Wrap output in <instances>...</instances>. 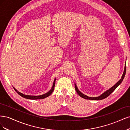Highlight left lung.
<instances>
[{"label":"left lung","instance_id":"1","mask_svg":"<svg viewBox=\"0 0 130 130\" xmlns=\"http://www.w3.org/2000/svg\"><path fill=\"white\" fill-rule=\"evenodd\" d=\"M126 65L125 66V69H124V73H123V76H122L121 79L117 82V83L114 85L112 87H111L110 89H109L108 90H106V91L105 92H104L103 94H101V95L99 96L98 97H95V98H92V97H89V96H88L87 95H84V94H82L81 92H80L79 90H78V89H77V87H76V84H75V90L77 92V93L78 94V95L80 96L81 97L84 98V99H89V100H102V99H105L106 98H107V96H108L110 94H111L114 90H115L117 88L118 86L121 82L122 81H123V79L124 78V77L125 76V74H126Z\"/></svg>","mask_w":130,"mask_h":130}]
</instances>
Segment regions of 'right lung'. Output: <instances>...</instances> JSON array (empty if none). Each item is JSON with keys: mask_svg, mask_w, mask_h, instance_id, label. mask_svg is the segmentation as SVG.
Listing matches in <instances>:
<instances>
[{"mask_svg": "<svg viewBox=\"0 0 130 130\" xmlns=\"http://www.w3.org/2000/svg\"><path fill=\"white\" fill-rule=\"evenodd\" d=\"M55 80L56 79L54 80V83H53V87L52 88V89H51L50 90V91H49L48 93H46L44 94H43V95H39V96H32V95H25V94H23L21 93H20L19 92L17 91V90L15 89L14 88V89L15 90V91L17 92V93L19 94V95H21V96L24 98H26V99H33V100H35V99H44V98H46L49 96L51 94H52L53 93V92L54 91V88H55Z\"/></svg>", "mask_w": 130, "mask_h": 130, "instance_id": "obj_1", "label": "right lung"}]
</instances>
